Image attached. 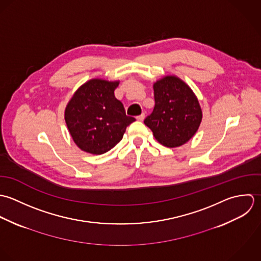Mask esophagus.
Segmentation results:
<instances>
[{
  "label": "esophagus",
  "instance_id": "esophagus-1",
  "mask_svg": "<svg viewBox=\"0 0 261 261\" xmlns=\"http://www.w3.org/2000/svg\"><path fill=\"white\" fill-rule=\"evenodd\" d=\"M144 118H145V114L143 113V114H141V115H139V116H137L136 117V119L138 120V121H143L144 120Z\"/></svg>",
  "mask_w": 261,
  "mask_h": 261
}]
</instances>
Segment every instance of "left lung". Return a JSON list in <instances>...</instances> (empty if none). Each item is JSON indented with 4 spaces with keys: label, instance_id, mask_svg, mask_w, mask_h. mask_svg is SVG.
I'll use <instances>...</instances> for the list:
<instances>
[{
    "label": "left lung",
    "instance_id": "obj_1",
    "mask_svg": "<svg viewBox=\"0 0 261 261\" xmlns=\"http://www.w3.org/2000/svg\"><path fill=\"white\" fill-rule=\"evenodd\" d=\"M155 106L144 124L166 147L187 143L198 131L203 113L192 89L175 75H166L153 85Z\"/></svg>",
    "mask_w": 261,
    "mask_h": 261
}]
</instances>
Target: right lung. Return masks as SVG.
Here are the masks:
<instances>
[{"label": "right lung", "mask_w": 261, "mask_h": 261, "mask_svg": "<svg viewBox=\"0 0 261 261\" xmlns=\"http://www.w3.org/2000/svg\"><path fill=\"white\" fill-rule=\"evenodd\" d=\"M119 81L93 79L81 86L65 108L64 119L74 143L92 154H103L123 138L135 118L126 116L115 98Z\"/></svg>", "instance_id": "right-lung-1"}]
</instances>
